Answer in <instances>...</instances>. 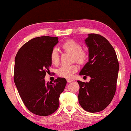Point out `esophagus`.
Masks as SVG:
<instances>
[{"label":"esophagus","mask_w":131,"mask_h":131,"mask_svg":"<svg viewBox=\"0 0 131 131\" xmlns=\"http://www.w3.org/2000/svg\"><path fill=\"white\" fill-rule=\"evenodd\" d=\"M73 81V80H72V79H67V82H68V83H71Z\"/></svg>","instance_id":"34e87169"}]
</instances>
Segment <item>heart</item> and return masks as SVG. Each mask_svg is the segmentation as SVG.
Wrapping results in <instances>:
<instances>
[{"label":"heart","mask_w":131,"mask_h":131,"mask_svg":"<svg viewBox=\"0 0 131 131\" xmlns=\"http://www.w3.org/2000/svg\"><path fill=\"white\" fill-rule=\"evenodd\" d=\"M61 48L65 52L73 54L72 61H75L79 64L84 63L87 60L88 54L85 50L82 49V46L73 40H68L64 42ZM50 60L52 64L57 65L60 62V54L56 48H53L50 53ZM78 70L76 64L70 65H63L58 69L57 74L61 77L70 78Z\"/></svg>","instance_id":"1"}]
</instances>
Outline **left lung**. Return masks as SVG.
<instances>
[{
  "label": "left lung",
  "mask_w": 131,
  "mask_h": 131,
  "mask_svg": "<svg viewBox=\"0 0 131 131\" xmlns=\"http://www.w3.org/2000/svg\"><path fill=\"white\" fill-rule=\"evenodd\" d=\"M85 43L88 48L89 60L80 75L91 77L89 82L78 80L79 102L90 113L99 112L110 104L116 91L118 70L117 56L106 39L96 34H88Z\"/></svg>",
  "instance_id": "left-lung-1"
}]
</instances>
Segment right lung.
I'll return each instance as SVG.
<instances>
[{
	"label": "right lung",
	"instance_id": "1",
	"mask_svg": "<svg viewBox=\"0 0 131 131\" xmlns=\"http://www.w3.org/2000/svg\"><path fill=\"white\" fill-rule=\"evenodd\" d=\"M58 39L48 36L33 38L21 47L15 57V85L25 106L38 115H49L57 110L67 83L64 78L47 83L44 79L51 66L50 53Z\"/></svg>",
	"mask_w": 131,
	"mask_h": 131
}]
</instances>
